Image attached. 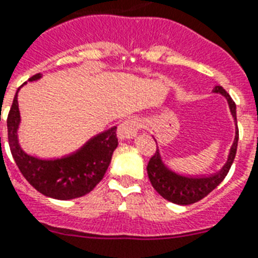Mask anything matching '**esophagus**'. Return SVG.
<instances>
[{
	"mask_svg": "<svg viewBox=\"0 0 258 258\" xmlns=\"http://www.w3.org/2000/svg\"><path fill=\"white\" fill-rule=\"evenodd\" d=\"M140 131V122L135 118L125 119L123 122L119 123L118 129H117V137L118 140H131L136 137V135Z\"/></svg>",
	"mask_w": 258,
	"mask_h": 258,
	"instance_id": "1",
	"label": "esophagus"
}]
</instances>
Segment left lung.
Wrapping results in <instances>:
<instances>
[{
    "instance_id": "left-lung-1",
    "label": "left lung",
    "mask_w": 258,
    "mask_h": 258,
    "mask_svg": "<svg viewBox=\"0 0 258 258\" xmlns=\"http://www.w3.org/2000/svg\"><path fill=\"white\" fill-rule=\"evenodd\" d=\"M212 93L221 94L228 102L230 114L234 121V140L230 146L229 153L226 162L222 165L221 169H218L216 173L211 174H185L172 169L162 158L161 150L157 146V152L150 158L149 164L146 166L148 177L153 187L158 191V195L162 196L165 200H168L173 204L178 205H190L200 200H203L213 189L221 184L225 178L230 166L233 164L236 157L237 142H238V127H237V116H236V104L230 96L226 93V90L222 86H216ZM156 140V139H154ZM157 144V142H156Z\"/></svg>"
}]
</instances>
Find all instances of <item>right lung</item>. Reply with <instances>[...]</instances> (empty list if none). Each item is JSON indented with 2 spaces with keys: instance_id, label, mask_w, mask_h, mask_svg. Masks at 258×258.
<instances>
[{
  "instance_id": "add662e5",
  "label": "right lung",
  "mask_w": 258,
  "mask_h": 258,
  "mask_svg": "<svg viewBox=\"0 0 258 258\" xmlns=\"http://www.w3.org/2000/svg\"><path fill=\"white\" fill-rule=\"evenodd\" d=\"M42 74L29 78L38 81ZM26 84V82H25ZM24 84V85H25ZM18 88L8 116V139L13 158L24 177L34 189L55 200H73L85 196L104 178L112 161L113 152L118 146L117 126L97 133L78 149L59 157H38L22 149L18 131L21 114L18 108ZM1 145V139H0Z\"/></svg>"
}]
</instances>
